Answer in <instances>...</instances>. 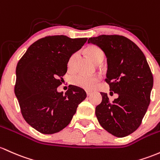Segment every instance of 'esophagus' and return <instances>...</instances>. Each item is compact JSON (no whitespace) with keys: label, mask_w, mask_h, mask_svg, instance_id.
<instances>
[{"label":"esophagus","mask_w":160,"mask_h":160,"mask_svg":"<svg viewBox=\"0 0 160 160\" xmlns=\"http://www.w3.org/2000/svg\"><path fill=\"white\" fill-rule=\"evenodd\" d=\"M92 94V92H91V91H87V96H90V95Z\"/></svg>","instance_id":"34e87169"}]
</instances>
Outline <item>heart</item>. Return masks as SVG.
Listing matches in <instances>:
<instances>
[{"label":"heart","instance_id":"heart-1","mask_svg":"<svg viewBox=\"0 0 160 160\" xmlns=\"http://www.w3.org/2000/svg\"><path fill=\"white\" fill-rule=\"evenodd\" d=\"M86 54L95 64H99L104 59V53L98 47L95 45H90L86 49ZM78 58V53L73 54L70 57L68 62V68L70 71H72L74 68L75 63ZM99 79L98 77H88L82 74L73 75L71 77V83L76 87L84 89L86 90H91L99 83Z\"/></svg>","mask_w":160,"mask_h":160}]
</instances>
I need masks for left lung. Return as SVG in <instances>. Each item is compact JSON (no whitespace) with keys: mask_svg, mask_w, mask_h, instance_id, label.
I'll use <instances>...</instances> for the list:
<instances>
[{"mask_svg":"<svg viewBox=\"0 0 160 160\" xmlns=\"http://www.w3.org/2000/svg\"><path fill=\"white\" fill-rule=\"evenodd\" d=\"M104 52L108 63L106 81L110 93L118 98L110 102L101 92L102 102L96 108L100 125L118 138L131 134L139 128L150 105L153 77L147 58L136 44L124 36L101 35L89 38Z\"/></svg>","mask_w":160,"mask_h":160,"instance_id":"obj_1","label":"left lung"}]
</instances>
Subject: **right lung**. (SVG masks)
Returning a JSON list of instances; mask_svg holds the SVG:
<instances>
[{"instance_id":"add662e5","label":"right lung","mask_w":160,"mask_h":160,"mask_svg":"<svg viewBox=\"0 0 160 160\" xmlns=\"http://www.w3.org/2000/svg\"><path fill=\"white\" fill-rule=\"evenodd\" d=\"M87 41V38L47 36L32 44L19 61L15 95L23 118L38 132L52 134L64 129L87 97L85 91L76 86L65 94L57 90L70 57Z\"/></svg>"}]
</instances>
